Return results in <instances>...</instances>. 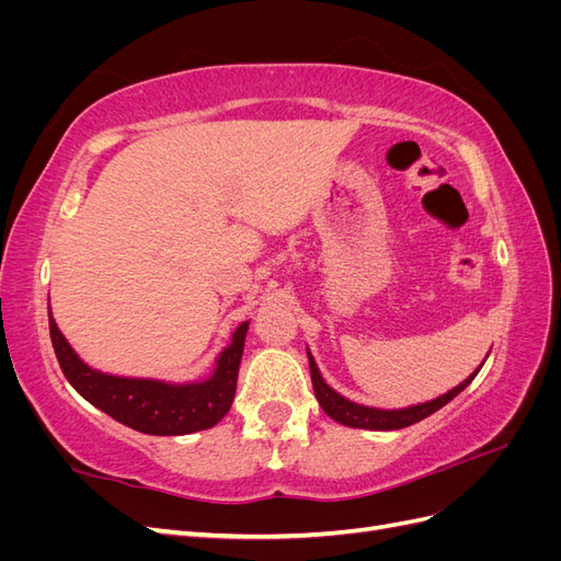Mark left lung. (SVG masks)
I'll return each mask as SVG.
<instances>
[{
	"mask_svg": "<svg viewBox=\"0 0 561 561\" xmlns=\"http://www.w3.org/2000/svg\"><path fill=\"white\" fill-rule=\"evenodd\" d=\"M309 353V367H311V381H313V390H316V398L322 407V412H325L330 419H334L336 423H342V426L348 428H365V431H400L412 426V423H419L421 419L431 416L433 412H437L439 407H445L447 402H451L461 390L478 377V371L482 369V365L472 371V375L458 383L456 388L447 390L445 396H439L431 402H421V404H412V407H404V410H377V407H365L358 402H351L344 396H339L334 388H330L322 379L320 369L313 360L311 351ZM486 360V358H484Z\"/></svg>",
	"mask_w": 561,
	"mask_h": 561,
	"instance_id": "8db88e82",
	"label": "left lung"
}]
</instances>
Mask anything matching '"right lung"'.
Instances as JSON below:
<instances>
[{"label": "right lung", "mask_w": 561, "mask_h": 561, "mask_svg": "<svg viewBox=\"0 0 561 561\" xmlns=\"http://www.w3.org/2000/svg\"><path fill=\"white\" fill-rule=\"evenodd\" d=\"M50 309V307H48ZM250 322H241L231 344L217 355L213 375L192 383L116 377L83 363L48 311V330L65 379L98 410L147 435H190L225 419L236 393L239 365Z\"/></svg>", "instance_id": "right-lung-1"}]
</instances>
